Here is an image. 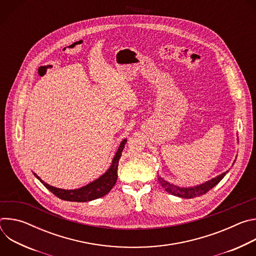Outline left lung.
Returning <instances> with one entry per match:
<instances>
[{
    "instance_id": "left-lung-1",
    "label": "left lung",
    "mask_w": 256,
    "mask_h": 256,
    "mask_svg": "<svg viewBox=\"0 0 256 256\" xmlns=\"http://www.w3.org/2000/svg\"><path fill=\"white\" fill-rule=\"evenodd\" d=\"M228 173V171H226L225 173L218 175L206 182H204V184H200V186H194V188H178L176 186H173V184H170L169 182L165 181L163 178H161L159 176L158 180L160 182V184L163 186V188L173 194V196H179V198H196V196H200L202 194H206L210 190H212L214 186H216L218 182H220L224 176Z\"/></svg>"
}]
</instances>
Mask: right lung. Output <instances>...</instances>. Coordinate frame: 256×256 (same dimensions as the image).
<instances>
[{
    "label": "right lung",
    "mask_w": 256,
    "mask_h": 256,
    "mask_svg": "<svg viewBox=\"0 0 256 256\" xmlns=\"http://www.w3.org/2000/svg\"><path fill=\"white\" fill-rule=\"evenodd\" d=\"M126 142V140L124 138L122 142L120 148L112 160V164L101 177L96 179L95 181L91 182V184H87L86 186H83L78 190H64L60 188H56L54 186H50V184H46L44 180H42L38 175L33 173L36 177H38L42 184L54 196L60 198V200H68V202H90L99 198L104 196L114 186L118 180V161L122 156V152L124 148V144Z\"/></svg>",
    "instance_id": "add662e5"
}]
</instances>
